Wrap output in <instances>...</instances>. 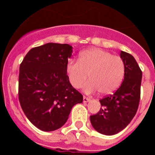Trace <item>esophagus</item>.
<instances>
[{"mask_svg":"<svg viewBox=\"0 0 155 155\" xmlns=\"http://www.w3.org/2000/svg\"><path fill=\"white\" fill-rule=\"evenodd\" d=\"M90 101V98H87V97H85L84 96L83 97V102L85 103V102H89Z\"/></svg>","mask_w":155,"mask_h":155,"instance_id":"34e87169","label":"esophagus"}]
</instances>
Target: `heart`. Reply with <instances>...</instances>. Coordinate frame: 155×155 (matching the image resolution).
Wrapping results in <instances>:
<instances>
[{
    "label": "heart",
    "instance_id": "b5f03b06",
    "mask_svg": "<svg viewBox=\"0 0 155 155\" xmlns=\"http://www.w3.org/2000/svg\"><path fill=\"white\" fill-rule=\"evenodd\" d=\"M71 84L79 88L84 85V92L99 91L102 94H112L124 79L125 66L121 57L98 48H91L80 53L78 61L69 60L66 67Z\"/></svg>",
    "mask_w": 155,
    "mask_h": 155
}]
</instances>
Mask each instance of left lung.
<instances>
[{
	"label": "left lung",
	"instance_id": "8db88e82",
	"mask_svg": "<svg viewBox=\"0 0 155 155\" xmlns=\"http://www.w3.org/2000/svg\"><path fill=\"white\" fill-rule=\"evenodd\" d=\"M120 57L125 66L124 81L114 94L99 100V112L90 116L94 130L109 136L118 134L130 123L140 98L141 70L130 53L121 51Z\"/></svg>",
	"mask_w": 155,
	"mask_h": 155
}]
</instances>
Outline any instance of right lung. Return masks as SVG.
<instances>
[{"mask_svg": "<svg viewBox=\"0 0 155 155\" xmlns=\"http://www.w3.org/2000/svg\"><path fill=\"white\" fill-rule=\"evenodd\" d=\"M71 55L70 45L49 42L31 49L20 64V105L28 120L42 131L61 128L72 107L83 101L67 74Z\"/></svg>", "mask_w": 155, "mask_h": 155, "instance_id": "obj_1", "label": "right lung"}]
</instances>
